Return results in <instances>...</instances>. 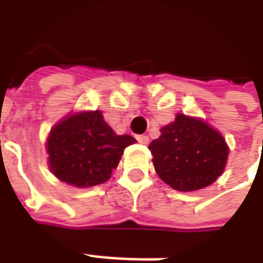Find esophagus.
<instances>
[{
	"label": "esophagus",
	"mask_w": 263,
	"mask_h": 263,
	"mask_svg": "<svg viewBox=\"0 0 263 263\" xmlns=\"http://www.w3.org/2000/svg\"><path fill=\"white\" fill-rule=\"evenodd\" d=\"M136 139H138V142L142 144H147L148 143V136L147 135H138L136 136Z\"/></svg>",
	"instance_id": "1"
}]
</instances>
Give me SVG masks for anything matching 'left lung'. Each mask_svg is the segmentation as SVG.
Returning <instances> with one entry per match:
<instances>
[{
    "label": "left lung",
    "instance_id": "8db88e82",
    "mask_svg": "<svg viewBox=\"0 0 263 263\" xmlns=\"http://www.w3.org/2000/svg\"><path fill=\"white\" fill-rule=\"evenodd\" d=\"M160 179L177 191L208 187L224 173L229 147L224 136L199 117L177 113L150 146Z\"/></svg>",
    "mask_w": 263,
    "mask_h": 263
}]
</instances>
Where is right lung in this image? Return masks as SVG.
<instances>
[{
  "label": "right lung",
  "instance_id": "obj_1",
  "mask_svg": "<svg viewBox=\"0 0 263 263\" xmlns=\"http://www.w3.org/2000/svg\"><path fill=\"white\" fill-rule=\"evenodd\" d=\"M131 135H117L101 110L71 113L50 129L46 140L47 165L64 183L87 188L105 183L117 168Z\"/></svg>",
  "mask_w": 263,
  "mask_h": 263
}]
</instances>
